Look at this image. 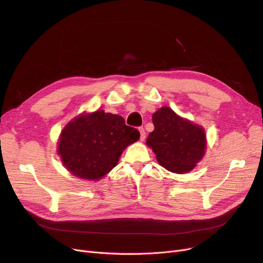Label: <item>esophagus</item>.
<instances>
[{
	"mask_svg": "<svg viewBox=\"0 0 263 263\" xmlns=\"http://www.w3.org/2000/svg\"><path fill=\"white\" fill-rule=\"evenodd\" d=\"M140 133H141V141H144L145 137H146V132H145V129L143 127H141L140 129Z\"/></svg>",
	"mask_w": 263,
	"mask_h": 263,
	"instance_id": "obj_1",
	"label": "esophagus"
}]
</instances>
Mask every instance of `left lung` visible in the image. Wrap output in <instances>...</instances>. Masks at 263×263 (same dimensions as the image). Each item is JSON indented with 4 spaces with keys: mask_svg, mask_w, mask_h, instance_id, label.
<instances>
[{
    "mask_svg": "<svg viewBox=\"0 0 263 263\" xmlns=\"http://www.w3.org/2000/svg\"><path fill=\"white\" fill-rule=\"evenodd\" d=\"M155 130L146 144L151 147L160 165L170 172L184 174L202 159L206 146L203 128L178 116L167 106L153 115Z\"/></svg>",
    "mask_w": 263,
    "mask_h": 263,
    "instance_id": "1",
    "label": "left lung"
}]
</instances>
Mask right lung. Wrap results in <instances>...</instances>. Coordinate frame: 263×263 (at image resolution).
Instances as JSON below:
<instances>
[{
    "label": "right lung",
    "instance_id": "right-lung-1",
    "mask_svg": "<svg viewBox=\"0 0 263 263\" xmlns=\"http://www.w3.org/2000/svg\"><path fill=\"white\" fill-rule=\"evenodd\" d=\"M139 139V130L127 126L121 116L98 109L67 123L58 154L72 175L99 180L116 166L126 147Z\"/></svg>",
    "mask_w": 263,
    "mask_h": 263
}]
</instances>
